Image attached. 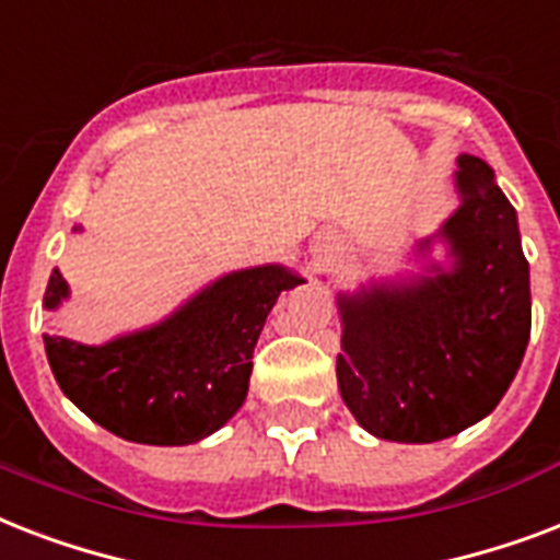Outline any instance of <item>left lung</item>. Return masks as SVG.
I'll return each mask as SVG.
<instances>
[{"label": "left lung", "instance_id": "obj_1", "mask_svg": "<svg viewBox=\"0 0 560 560\" xmlns=\"http://www.w3.org/2000/svg\"><path fill=\"white\" fill-rule=\"evenodd\" d=\"M459 206L416 241L421 272L337 293V383L366 433L400 444L442 442L500 404L532 331L529 261L517 211L494 171L462 153ZM442 243L448 261L432 258Z\"/></svg>", "mask_w": 560, "mask_h": 560}]
</instances>
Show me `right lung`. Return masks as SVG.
Instances as JSON below:
<instances>
[{
  "mask_svg": "<svg viewBox=\"0 0 560 560\" xmlns=\"http://www.w3.org/2000/svg\"><path fill=\"white\" fill-rule=\"evenodd\" d=\"M302 281L281 264H261L220 276L160 323L101 346L43 334L48 366L66 398L118 439L200 442L241 409L267 314L281 290ZM66 299L69 284L51 270L43 307L57 311Z\"/></svg>",
  "mask_w": 560,
  "mask_h": 560,
  "instance_id": "1",
  "label": "right lung"
}]
</instances>
